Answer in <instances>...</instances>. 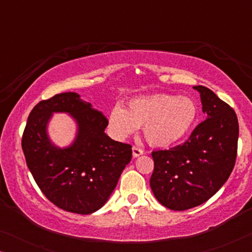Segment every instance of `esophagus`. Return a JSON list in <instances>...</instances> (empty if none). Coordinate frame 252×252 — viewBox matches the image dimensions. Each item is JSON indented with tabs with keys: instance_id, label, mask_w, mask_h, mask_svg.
Returning <instances> with one entry per match:
<instances>
[{
	"instance_id": "obj_1",
	"label": "esophagus",
	"mask_w": 252,
	"mask_h": 252,
	"mask_svg": "<svg viewBox=\"0 0 252 252\" xmlns=\"http://www.w3.org/2000/svg\"><path fill=\"white\" fill-rule=\"evenodd\" d=\"M132 151H133L134 158H137L139 156H141V155H143V150L140 149V148H137V147H133Z\"/></svg>"
}]
</instances>
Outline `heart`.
Masks as SVG:
<instances>
[{"label":"heart","mask_w":252,"mask_h":252,"mask_svg":"<svg viewBox=\"0 0 252 252\" xmlns=\"http://www.w3.org/2000/svg\"><path fill=\"white\" fill-rule=\"evenodd\" d=\"M197 113V105L187 96H143L132 99L125 109L116 105L110 111L109 125L119 139H125L142 126L143 135L151 146L167 148L190 132Z\"/></svg>","instance_id":"heart-1"}]
</instances>
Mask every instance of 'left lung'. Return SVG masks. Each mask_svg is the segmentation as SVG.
I'll return each mask as SVG.
<instances>
[{
  "instance_id": "8db88e82",
  "label": "left lung",
  "mask_w": 252,
  "mask_h": 252,
  "mask_svg": "<svg viewBox=\"0 0 252 252\" xmlns=\"http://www.w3.org/2000/svg\"><path fill=\"white\" fill-rule=\"evenodd\" d=\"M199 93L204 122L184 144L154 151L150 187L157 201L175 211L201 205L211 198L232 173L236 159V113L204 86Z\"/></svg>"
}]
</instances>
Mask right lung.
I'll list each match as a JSON object with an SVG mask.
<instances>
[{
	"instance_id": "add662e5",
	"label": "right lung",
	"mask_w": 252,
	"mask_h": 252,
	"mask_svg": "<svg viewBox=\"0 0 252 252\" xmlns=\"http://www.w3.org/2000/svg\"><path fill=\"white\" fill-rule=\"evenodd\" d=\"M54 113H66L77 132L66 147L51 141L47 126ZM108 120L73 92L41 101L31 111L23 134L26 164L46 197L58 208L91 215L108 202L132 159L129 144L105 134Z\"/></svg>"
}]
</instances>
